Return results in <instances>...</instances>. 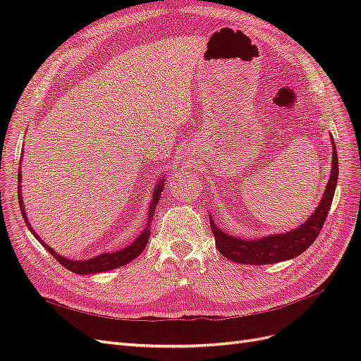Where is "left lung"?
Listing matches in <instances>:
<instances>
[{"label":"left lung","instance_id":"8db88e82","mask_svg":"<svg viewBox=\"0 0 361 361\" xmlns=\"http://www.w3.org/2000/svg\"><path fill=\"white\" fill-rule=\"evenodd\" d=\"M330 140L333 145V161L330 179L326 182L324 197L321 199L319 204L316 206V209L310 215V218H307L300 227L293 228L290 232L267 235L257 239H241L223 232L209 215L211 228L215 236V245L224 257L231 259L232 262H238V264L248 265L277 264V262L289 260L300 256L302 251H305L313 244L326 220V215H329L337 187L338 161L333 137H330Z\"/></svg>","mask_w":361,"mask_h":361}]
</instances>
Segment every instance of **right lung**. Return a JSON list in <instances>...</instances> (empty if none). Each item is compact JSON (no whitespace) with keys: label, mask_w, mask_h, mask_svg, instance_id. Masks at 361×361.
<instances>
[{"label":"right lung","mask_w":361,"mask_h":361,"mask_svg":"<svg viewBox=\"0 0 361 361\" xmlns=\"http://www.w3.org/2000/svg\"><path fill=\"white\" fill-rule=\"evenodd\" d=\"M20 173H19V182H20ZM166 174H162V178L159 179V182L155 185V190H154V195H152V200L149 203V212H147V220H146V227L143 228V232H141L135 241L122 248L118 251H110V253H102V255H97L92 259H87V260H73V259H69V257H64V256H60L57 251H54L48 244H45L40 239V236L36 233L35 228L31 227L30 221H28V216H27V212L24 209V202H23V195H20V185H19V207H20V212H23V216H24V221L27 224V227L30 228V232L35 235V238L37 239V241L45 247L49 253L54 256V259H57V262H60V264L68 268L69 271L75 272V274H96V272H105V271H111V269H116V268H120L123 267L126 264H129V262H133L137 256H140L141 253H143V250L146 248L147 245V241H149V236H150V224H152V216H154V212H155V207L161 199V192L164 190V182H166Z\"/></svg>","instance_id":"1"}]
</instances>
